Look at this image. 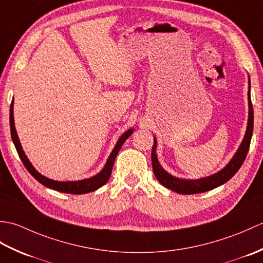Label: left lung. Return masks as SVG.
<instances>
[{"mask_svg": "<svg viewBox=\"0 0 263 263\" xmlns=\"http://www.w3.org/2000/svg\"><path fill=\"white\" fill-rule=\"evenodd\" d=\"M252 133H253V106H252V102H251V95H250V89H249V122H248L247 133H245L244 139L241 143V146H239L237 150V153L235 154L233 159L230 161V164H228L224 170L218 172L215 175L200 178V180H194V181L181 180V178L172 176L171 174H168V173L161 168V166L158 163L157 155H156L157 141H156V139H154V146L152 150L154 174L161 185H164L165 187L170 189L176 193L197 194V193L209 191V190L215 189L217 186L221 185V184L226 183L227 181H230L231 178L236 174V172L241 168V166L244 163V160L247 158V155L249 153Z\"/></svg>", "mask_w": 263, "mask_h": 263, "instance_id": "left-lung-1", "label": "left lung"}]
</instances>
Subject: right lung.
Returning <instances> with one entry per match:
<instances>
[{"label": "right lung", "mask_w": 263, "mask_h": 263, "mask_svg": "<svg viewBox=\"0 0 263 263\" xmlns=\"http://www.w3.org/2000/svg\"><path fill=\"white\" fill-rule=\"evenodd\" d=\"M10 130H11V137H12V141L14 143L16 152H18L19 157L22 160V163H24L27 171L29 172L30 174L33 177H35L39 183H42L43 185H45L49 189L57 190V191H59V192L71 193V194H83V193L92 192V191H95V190H97L100 186H103L104 184L108 181V178L111 174V170H113L115 158H116L117 154H119L121 147L123 146V143L125 142L126 139L133 133L132 128L127 130L125 133H123V136L119 139V141H117L115 148L113 149V152H111V154L109 155L107 163H106L103 171L100 172L99 174H97L96 176L87 178V180L78 181V182H58V181L49 180V178L39 174V173L35 168H33L32 165L30 164V161L28 160L27 156L24 153V150H22L18 135H16V131H15V127H14L13 102L11 103V107H10Z\"/></svg>", "instance_id": "1"}]
</instances>
